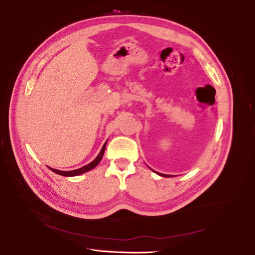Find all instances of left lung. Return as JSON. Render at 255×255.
<instances>
[{
	"label": "left lung",
	"mask_w": 255,
	"mask_h": 255,
	"mask_svg": "<svg viewBox=\"0 0 255 255\" xmlns=\"http://www.w3.org/2000/svg\"><path fill=\"white\" fill-rule=\"evenodd\" d=\"M154 171V170H153ZM155 172V171H154ZM158 175H160V176H164V177H172L173 175H169V174H164V173H158V172H156Z\"/></svg>",
	"instance_id": "1"
}]
</instances>
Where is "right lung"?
<instances>
[{"mask_svg": "<svg viewBox=\"0 0 255 255\" xmlns=\"http://www.w3.org/2000/svg\"><path fill=\"white\" fill-rule=\"evenodd\" d=\"M107 142V141H106ZM106 142L103 144V148H102V150L100 151V153H99V155L91 161V163H89L88 165H86V166H84V167H82V168H79V169H75V170H71V171H60V170H56V169H53V168H50L51 170L53 171V172H55V173H57V174H59V175H64V176H75V175H80V174H82V173H85V172H87V171H89V170H91V169H94L100 161H101V159H102V157H103V154H104V151H105V146H106Z\"/></svg>", "mask_w": 255, "mask_h": 255, "instance_id": "1", "label": "right lung"}]
</instances>
